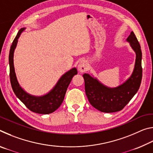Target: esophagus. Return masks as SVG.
<instances>
[{"mask_svg":"<svg viewBox=\"0 0 153 153\" xmlns=\"http://www.w3.org/2000/svg\"><path fill=\"white\" fill-rule=\"evenodd\" d=\"M77 69L80 72H84L88 69V63L86 60H82L77 65Z\"/></svg>","mask_w":153,"mask_h":153,"instance_id":"34e87169","label":"esophagus"}]
</instances>
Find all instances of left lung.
<instances>
[{
  "instance_id": "8db88e82",
  "label": "left lung",
  "mask_w": 153,
  "mask_h": 153,
  "mask_svg": "<svg viewBox=\"0 0 153 153\" xmlns=\"http://www.w3.org/2000/svg\"><path fill=\"white\" fill-rule=\"evenodd\" d=\"M126 41L135 52L136 60L132 74L126 82L117 87L110 88L92 75H83L88 99L92 107L101 112L113 113L123 109L136 94L140 86L142 76L140 45L133 32Z\"/></svg>"
}]
</instances>
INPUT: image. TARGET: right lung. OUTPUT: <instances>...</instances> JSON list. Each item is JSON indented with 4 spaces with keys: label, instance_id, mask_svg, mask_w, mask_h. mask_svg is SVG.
Returning a JSON list of instances; mask_svg holds the SVG:
<instances>
[{
    "label": "right lung",
    "instance_id": "obj_1",
    "mask_svg": "<svg viewBox=\"0 0 153 153\" xmlns=\"http://www.w3.org/2000/svg\"><path fill=\"white\" fill-rule=\"evenodd\" d=\"M25 30V27H23L18 32L9 51V63L10 79H11L12 89L16 97L30 111L39 114L51 113L57 109L63 102L68 86L70 84L73 77L77 74V69L76 67H74L65 73L59 78L53 89L45 94L42 96H34L27 93L22 88L18 82L13 63L14 51L17 45L18 39Z\"/></svg>",
    "mask_w": 153,
    "mask_h": 153
}]
</instances>
